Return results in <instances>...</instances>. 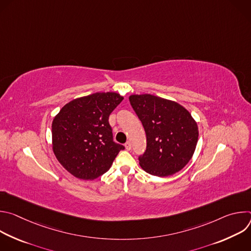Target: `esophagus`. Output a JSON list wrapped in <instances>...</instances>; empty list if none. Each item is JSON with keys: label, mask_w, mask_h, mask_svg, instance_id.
<instances>
[{"label": "esophagus", "mask_w": 251, "mask_h": 251, "mask_svg": "<svg viewBox=\"0 0 251 251\" xmlns=\"http://www.w3.org/2000/svg\"><path fill=\"white\" fill-rule=\"evenodd\" d=\"M125 148H126V150H128V151L131 150L132 145H131V142H130V141H127V142L125 143Z\"/></svg>", "instance_id": "esophagus-1"}]
</instances>
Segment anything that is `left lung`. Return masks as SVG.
<instances>
[{
  "instance_id": "left-lung-1",
  "label": "left lung",
  "mask_w": 251,
  "mask_h": 251,
  "mask_svg": "<svg viewBox=\"0 0 251 251\" xmlns=\"http://www.w3.org/2000/svg\"><path fill=\"white\" fill-rule=\"evenodd\" d=\"M131 106L141 120L147 137L141 168L157 176L181 171L192 159L199 138L197 122L175 101L151 94L131 95Z\"/></svg>"
}]
</instances>
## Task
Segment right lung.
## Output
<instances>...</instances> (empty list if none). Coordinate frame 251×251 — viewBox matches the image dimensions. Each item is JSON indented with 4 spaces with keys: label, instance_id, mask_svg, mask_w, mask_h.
<instances>
[{
    "label": "right lung",
    "instance_id": "1",
    "mask_svg": "<svg viewBox=\"0 0 251 251\" xmlns=\"http://www.w3.org/2000/svg\"><path fill=\"white\" fill-rule=\"evenodd\" d=\"M123 100L115 92H97L65 104L51 125L52 150L61 166L81 180L108 171L123 145L113 141L109 115Z\"/></svg>",
    "mask_w": 251,
    "mask_h": 251
}]
</instances>
